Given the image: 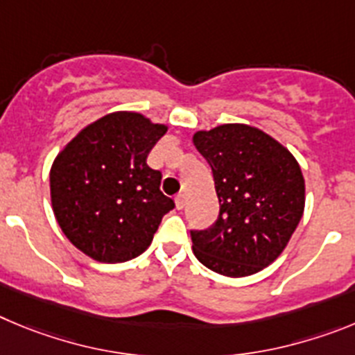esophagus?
I'll use <instances>...</instances> for the list:
<instances>
[{
	"label": "esophagus",
	"mask_w": 355,
	"mask_h": 355,
	"mask_svg": "<svg viewBox=\"0 0 355 355\" xmlns=\"http://www.w3.org/2000/svg\"><path fill=\"white\" fill-rule=\"evenodd\" d=\"M175 205H177L178 210H182L185 207V196L184 194H178L177 198H175Z\"/></svg>",
	"instance_id": "esophagus-1"
}]
</instances>
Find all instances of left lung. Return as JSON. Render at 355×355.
Returning a JSON list of instances; mask_svg holds the SVG:
<instances>
[{"label":"left lung","instance_id":"1","mask_svg":"<svg viewBox=\"0 0 355 355\" xmlns=\"http://www.w3.org/2000/svg\"><path fill=\"white\" fill-rule=\"evenodd\" d=\"M193 143L212 168L219 217L191 232L194 257L228 277L260 272L288 244L301 221L306 185L286 146L245 123L198 130Z\"/></svg>","mask_w":355,"mask_h":355}]
</instances>
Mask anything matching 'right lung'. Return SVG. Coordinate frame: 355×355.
<instances>
[{
	"mask_svg": "<svg viewBox=\"0 0 355 355\" xmlns=\"http://www.w3.org/2000/svg\"><path fill=\"white\" fill-rule=\"evenodd\" d=\"M168 132L136 111H114L83 127L51 166V205L79 251L122 263L146 251L162 216L175 207L161 193V171L146 164Z\"/></svg>",
	"mask_w": 355,
	"mask_h": 355,
	"instance_id": "obj_1",
	"label": "right lung"
}]
</instances>
